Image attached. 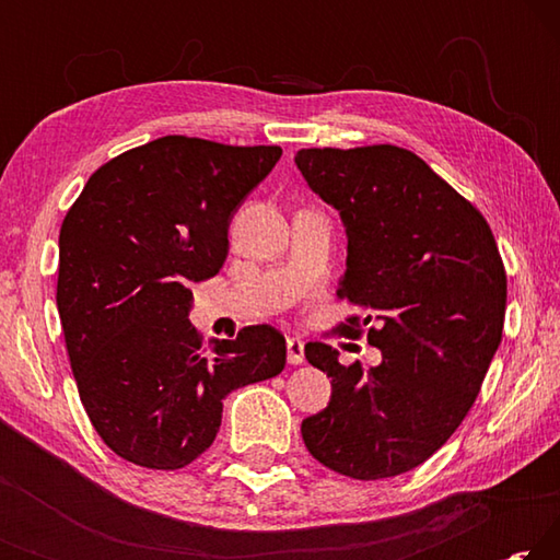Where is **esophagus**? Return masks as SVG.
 <instances>
[{"instance_id": "esophagus-1", "label": "esophagus", "mask_w": 560, "mask_h": 560, "mask_svg": "<svg viewBox=\"0 0 560 560\" xmlns=\"http://www.w3.org/2000/svg\"><path fill=\"white\" fill-rule=\"evenodd\" d=\"M287 358H289V363L291 365H301L303 363V340H299V338H289L287 340Z\"/></svg>"}]
</instances>
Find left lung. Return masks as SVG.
Returning <instances> with one entry per match:
<instances>
[{
  "label": "left lung",
  "mask_w": 560,
  "mask_h": 560,
  "mask_svg": "<svg viewBox=\"0 0 560 560\" xmlns=\"http://www.w3.org/2000/svg\"><path fill=\"white\" fill-rule=\"evenodd\" d=\"M296 165L348 234L338 299L365 311L338 334L381 348L383 363L340 365L308 343L330 377L326 410L301 422L308 452L343 477L373 481L428 462L477 400L504 330L506 271L481 212L397 145L308 148Z\"/></svg>",
  "instance_id": "obj_1"
}]
</instances>
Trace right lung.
I'll return each instance as SVG.
<instances>
[{"label": "right lung", "mask_w": 560, "mask_h": 560, "mask_svg": "<svg viewBox=\"0 0 560 560\" xmlns=\"http://www.w3.org/2000/svg\"><path fill=\"white\" fill-rule=\"evenodd\" d=\"M279 145L165 136L89 177L59 234L56 306L81 402L138 467L183 469L214 442L222 400L287 365V340L246 326L212 353L189 324V283L222 269L244 197Z\"/></svg>", "instance_id": "add662e5"}]
</instances>
